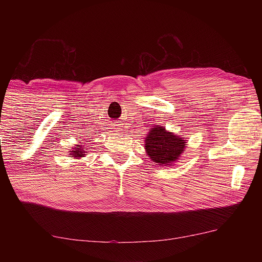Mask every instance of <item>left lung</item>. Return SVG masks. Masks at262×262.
I'll list each match as a JSON object with an SVG mask.
<instances>
[{"mask_svg":"<svg viewBox=\"0 0 262 262\" xmlns=\"http://www.w3.org/2000/svg\"><path fill=\"white\" fill-rule=\"evenodd\" d=\"M145 151L151 161L157 163V165L167 166L173 165V163L185 152L186 141L167 132L162 126H154L150 128L148 136L145 137Z\"/></svg>","mask_w":262,"mask_h":262,"instance_id":"8db88e82","label":"left lung"}]
</instances>
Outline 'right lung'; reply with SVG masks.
Here are the masks:
<instances>
[{"label": "right lung", "instance_id": "add662e5", "mask_svg": "<svg viewBox=\"0 0 262 262\" xmlns=\"http://www.w3.org/2000/svg\"><path fill=\"white\" fill-rule=\"evenodd\" d=\"M78 148H74L73 151H70V157H75V158H81L84 157V155H85V151L82 149L81 145H77Z\"/></svg>", "mask_w": 262, "mask_h": 262}]
</instances>
